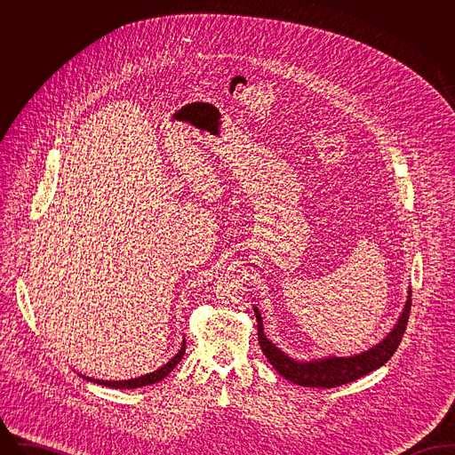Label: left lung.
<instances>
[{
	"mask_svg": "<svg viewBox=\"0 0 455 455\" xmlns=\"http://www.w3.org/2000/svg\"><path fill=\"white\" fill-rule=\"evenodd\" d=\"M410 310H411V290L408 293V300L404 305V310L401 312V317L397 319V324L392 327L389 334L375 347H370L367 351L355 355V356H327L323 360H312V362H297L290 358L286 353H283L280 347L273 345L262 327V317H260L259 308L254 305V314L258 321V336H259V345L262 353L266 355L267 362L275 367V370L283 375L286 380L303 386V387H338L347 382H353L370 371L382 367L387 363L390 356L395 353L399 347L408 319H410Z\"/></svg>",
	"mask_w": 455,
	"mask_h": 455,
	"instance_id": "obj_1",
	"label": "left lung"
}]
</instances>
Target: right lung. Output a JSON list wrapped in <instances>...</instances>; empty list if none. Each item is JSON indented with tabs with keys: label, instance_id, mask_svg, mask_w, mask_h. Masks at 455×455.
<instances>
[{
	"label": "right lung",
	"instance_id": "1",
	"mask_svg": "<svg viewBox=\"0 0 455 455\" xmlns=\"http://www.w3.org/2000/svg\"><path fill=\"white\" fill-rule=\"evenodd\" d=\"M184 353H186V339L182 341V347H180L179 353L173 356L172 360H169L164 367H160L158 370H155V371H150V373H147V375H141V377H138V379H130V380H99V379H92V377H85V375H82V377L87 379L90 382H95V384L106 386V387H114V389H138V387L152 386V384L160 382L162 379H165V377L172 371L173 368L177 367V363L182 360Z\"/></svg>",
	"mask_w": 455,
	"mask_h": 455
}]
</instances>
